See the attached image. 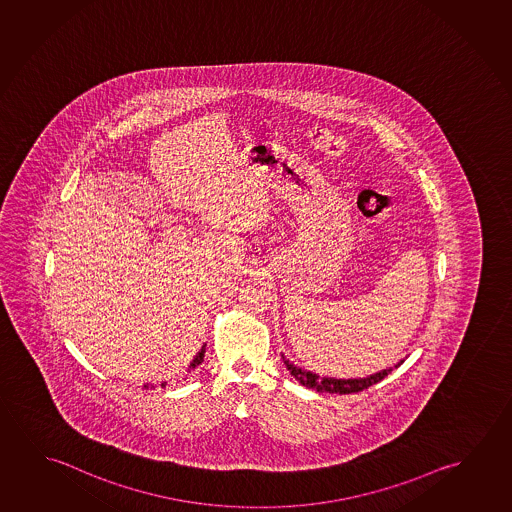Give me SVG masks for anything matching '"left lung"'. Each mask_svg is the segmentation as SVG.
Masks as SVG:
<instances>
[{
	"mask_svg": "<svg viewBox=\"0 0 512 512\" xmlns=\"http://www.w3.org/2000/svg\"><path fill=\"white\" fill-rule=\"evenodd\" d=\"M284 365L290 370V374L297 381L301 382L302 386L320 391V393L325 391V393H340V395H349V393L366 390V388H370V386H374L377 382L382 381L391 372L390 368V370H382L379 374L370 375V377H365V379H333V377H320V375L306 372V370H302L299 366L292 365L286 359H284Z\"/></svg>",
	"mask_w": 512,
	"mask_h": 512,
	"instance_id": "obj_1",
	"label": "left lung"
}]
</instances>
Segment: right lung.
I'll use <instances>...</instances> for the list:
<instances>
[{"instance_id":"obj_1","label":"right lung","mask_w":512,"mask_h":512,"mask_svg":"<svg viewBox=\"0 0 512 512\" xmlns=\"http://www.w3.org/2000/svg\"><path fill=\"white\" fill-rule=\"evenodd\" d=\"M203 357H204V349H201V352L195 356L194 361H192V365H190V368H195L197 365H201L203 363ZM162 386H165V384H162Z\"/></svg>"}]
</instances>
